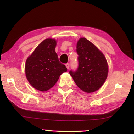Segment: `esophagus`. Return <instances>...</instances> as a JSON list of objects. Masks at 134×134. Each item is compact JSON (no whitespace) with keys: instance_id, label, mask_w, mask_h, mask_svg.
<instances>
[{"instance_id":"1","label":"esophagus","mask_w":134,"mask_h":134,"mask_svg":"<svg viewBox=\"0 0 134 134\" xmlns=\"http://www.w3.org/2000/svg\"><path fill=\"white\" fill-rule=\"evenodd\" d=\"M65 66H66L67 69L68 70H69V68H70V64H69V63H67L66 64H65Z\"/></svg>"}]
</instances>
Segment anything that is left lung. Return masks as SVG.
<instances>
[{"instance_id":"obj_1","label":"left lung","mask_w":134,"mask_h":134,"mask_svg":"<svg viewBox=\"0 0 134 134\" xmlns=\"http://www.w3.org/2000/svg\"><path fill=\"white\" fill-rule=\"evenodd\" d=\"M78 67L70 74L79 88L86 93L98 90L106 80L108 73L107 59L94 45L85 38L76 44Z\"/></svg>"}]
</instances>
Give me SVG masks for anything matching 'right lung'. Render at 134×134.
Segmentation results:
<instances>
[{"label":"right lung","mask_w":134,"mask_h":134,"mask_svg":"<svg viewBox=\"0 0 134 134\" xmlns=\"http://www.w3.org/2000/svg\"><path fill=\"white\" fill-rule=\"evenodd\" d=\"M56 45L55 39H45L26 60V78L37 90L42 92L49 90L56 84L60 75L67 71L65 65L59 60L55 51Z\"/></svg>","instance_id":"add662e5"}]
</instances>
